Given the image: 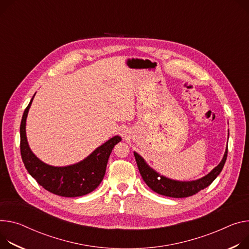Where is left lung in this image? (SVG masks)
I'll return each instance as SVG.
<instances>
[{"instance_id": "left-lung-1", "label": "left lung", "mask_w": 249, "mask_h": 249, "mask_svg": "<svg viewBox=\"0 0 249 249\" xmlns=\"http://www.w3.org/2000/svg\"><path fill=\"white\" fill-rule=\"evenodd\" d=\"M134 156L144 182L152 191L171 197H187L209 187L213 182L214 178L220 174L225 161H227L228 148L218 166H216L209 175L197 180H193V182H178V180H173L163 176L160 177L159 174L152 170L145 163L141 156H139L137 153H134Z\"/></svg>"}]
</instances>
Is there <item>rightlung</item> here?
<instances>
[{
  "mask_svg": "<svg viewBox=\"0 0 249 249\" xmlns=\"http://www.w3.org/2000/svg\"><path fill=\"white\" fill-rule=\"evenodd\" d=\"M33 99L24 112L19 127L20 155L26 169L42 188L54 195L74 197L91 193L102 182L109 156L121 137L111 138L78 164L69 167L49 166L32 153L27 141L26 120Z\"/></svg>",
  "mask_w": 249,
  "mask_h": 249,
  "instance_id": "add662e5",
  "label": "right lung"
}]
</instances>
